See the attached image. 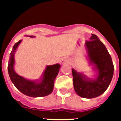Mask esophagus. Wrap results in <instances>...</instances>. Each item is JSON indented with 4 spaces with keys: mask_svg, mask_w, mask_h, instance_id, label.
Here are the masks:
<instances>
[{
    "mask_svg": "<svg viewBox=\"0 0 121 121\" xmlns=\"http://www.w3.org/2000/svg\"><path fill=\"white\" fill-rule=\"evenodd\" d=\"M61 63L62 64H68V63L70 62V59L68 58V57H64L61 59Z\"/></svg>",
    "mask_w": 121,
    "mask_h": 121,
    "instance_id": "obj_1",
    "label": "esophagus"
}]
</instances>
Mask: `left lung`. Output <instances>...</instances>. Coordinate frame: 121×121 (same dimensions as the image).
<instances>
[{"label": "left lung", "instance_id": "1", "mask_svg": "<svg viewBox=\"0 0 121 121\" xmlns=\"http://www.w3.org/2000/svg\"><path fill=\"white\" fill-rule=\"evenodd\" d=\"M85 46L90 65L96 74L91 79L72 68L73 86L79 96L91 99L99 96L107 89L113 78L114 66L108 51L96 35L92 34Z\"/></svg>", "mask_w": 121, "mask_h": 121}]
</instances>
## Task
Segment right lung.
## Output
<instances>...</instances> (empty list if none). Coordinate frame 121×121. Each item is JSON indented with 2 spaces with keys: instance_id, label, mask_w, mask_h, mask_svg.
I'll use <instances>...</instances> for the list:
<instances>
[{
  "instance_id": "add662e5",
  "label": "right lung",
  "mask_w": 121,
  "mask_h": 121,
  "mask_svg": "<svg viewBox=\"0 0 121 121\" xmlns=\"http://www.w3.org/2000/svg\"><path fill=\"white\" fill-rule=\"evenodd\" d=\"M26 36L30 37H35L34 36ZM21 42L22 40L15 43L9 56L8 71L11 81L17 89L28 96L39 98L48 96L53 91L54 81L58 74L60 65L56 64L47 66L41 78L36 81L26 79L23 77L19 76L14 71V66L15 63L14 54Z\"/></svg>"
}]
</instances>
